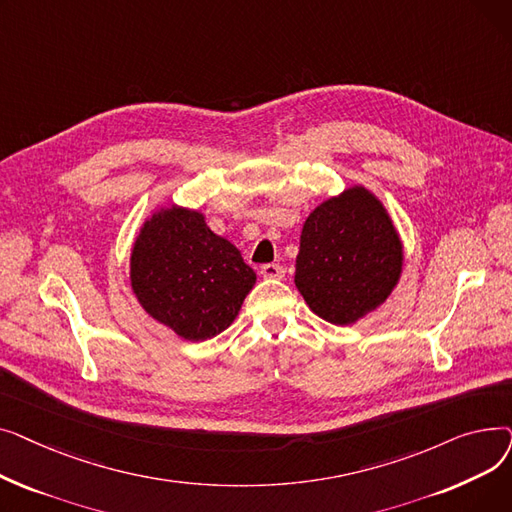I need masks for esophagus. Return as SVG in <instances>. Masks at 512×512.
<instances>
[{"mask_svg": "<svg viewBox=\"0 0 512 512\" xmlns=\"http://www.w3.org/2000/svg\"><path fill=\"white\" fill-rule=\"evenodd\" d=\"M261 276L270 280H282L284 278V267L278 263H265L261 265Z\"/></svg>", "mask_w": 512, "mask_h": 512, "instance_id": "obj_1", "label": "esophagus"}]
</instances>
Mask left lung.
Masks as SVG:
<instances>
[{"label": "left lung", "mask_w": 512, "mask_h": 512, "mask_svg": "<svg viewBox=\"0 0 512 512\" xmlns=\"http://www.w3.org/2000/svg\"><path fill=\"white\" fill-rule=\"evenodd\" d=\"M402 261V242L386 207L355 184L309 213L294 284L315 315L348 326L386 303Z\"/></svg>", "instance_id": "8db88e82"}]
</instances>
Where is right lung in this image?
<instances>
[{"label": "right lung", "instance_id": "add662e5", "mask_svg": "<svg viewBox=\"0 0 512 512\" xmlns=\"http://www.w3.org/2000/svg\"><path fill=\"white\" fill-rule=\"evenodd\" d=\"M255 280L240 251L197 209L153 211L132 245L134 297L155 321L191 342L224 332Z\"/></svg>", "mask_w": 512, "mask_h": 512}]
</instances>
